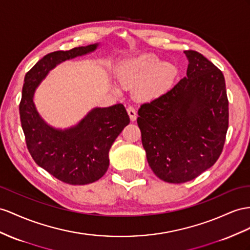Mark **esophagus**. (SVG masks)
Segmentation results:
<instances>
[{
    "instance_id": "esophagus-1",
    "label": "esophagus",
    "mask_w": 250,
    "mask_h": 250,
    "mask_svg": "<svg viewBox=\"0 0 250 250\" xmlns=\"http://www.w3.org/2000/svg\"><path fill=\"white\" fill-rule=\"evenodd\" d=\"M126 111H127V114H129L131 121H135L137 118V112L135 111V108H134L133 106H127Z\"/></svg>"
}]
</instances>
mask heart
Wrapping results in <instances>:
<instances>
[{
	"instance_id": "1",
	"label": "heart",
	"mask_w": 250,
	"mask_h": 250,
	"mask_svg": "<svg viewBox=\"0 0 250 250\" xmlns=\"http://www.w3.org/2000/svg\"><path fill=\"white\" fill-rule=\"evenodd\" d=\"M124 87L134 88L140 100L161 98L171 88L177 76V68L170 62L159 60L151 54H143L121 61L115 69Z\"/></svg>"
}]
</instances>
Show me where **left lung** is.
Returning a JSON list of instances; mask_svg holds the SVG:
<instances>
[{
  "mask_svg": "<svg viewBox=\"0 0 250 250\" xmlns=\"http://www.w3.org/2000/svg\"><path fill=\"white\" fill-rule=\"evenodd\" d=\"M184 53L187 76L161 98L144 104L137 118L149 166L171 184L189 182L212 167L228 129L223 73L202 54Z\"/></svg>",
  "mask_w": 250,
  "mask_h": 250,
  "instance_id": "obj_1",
  "label": "left lung"
}]
</instances>
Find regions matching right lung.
Listing matches in <instances>:
<instances>
[{"instance_id":"add662e5","label":"right lung","mask_w":250,"mask_h":250,"mask_svg":"<svg viewBox=\"0 0 250 250\" xmlns=\"http://www.w3.org/2000/svg\"><path fill=\"white\" fill-rule=\"evenodd\" d=\"M99 43L50 53L25 75L20 118L27 149L38 166L69 185L91 184L104 175L108 152L115 139L130 124L125 106L118 104L94 107L78 124L67 129L48 125L34 102L36 89L58 64L95 52Z\"/></svg>"}]
</instances>
